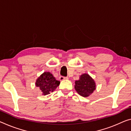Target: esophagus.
Returning <instances> with one entry per match:
<instances>
[{
  "label": "esophagus",
  "instance_id": "esophagus-1",
  "mask_svg": "<svg viewBox=\"0 0 131 131\" xmlns=\"http://www.w3.org/2000/svg\"><path fill=\"white\" fill-rule=\"evenodd\" d=\"M59 78H60V80H61V81H62V80H67L68 79V77H63V76H60Z\"/></svg>",
  "mask_w": 131,
  "mask_h": 131
}]
</instances>
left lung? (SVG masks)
Masks as SVG:
<instances>
[{
	"instance_id": "1",
	"label": "left lung",
	"mask_w": 131,
	"mask_h": 131,
	"mask_svg": "<svg viewBox=\"0 0 131 131\" xmlns=\"http://www.w3.org/2000/svg\"><path fill=\"white\" fill-rule=\"evenodd\" d=\"M74 88L80 95L84 97L91 95L95 90V83L94 80L87 74H83L80 79L75 82Z\"/></svg>"
}]
</instances>
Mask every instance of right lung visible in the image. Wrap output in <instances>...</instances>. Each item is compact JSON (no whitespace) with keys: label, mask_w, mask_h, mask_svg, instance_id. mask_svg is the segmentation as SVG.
Masks as SVG:
<instances>
[{"label":"right lung","mask_w":131,"mask_h":131,"mask_svg":"<svg viewBox=\"0 0 131 131\" xmlns=\"http://www.w3.org/2000/svg\"><path fill=\"white\" fill-rule=\"evenodd\" d=\"M60 84V81L56 80L53 75L49 72H45L38 78L36 82V86L40 88L43 95L49 94L53 92Z\"/></svg>","instance_id":"obj_1"}]
</instances>
